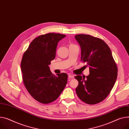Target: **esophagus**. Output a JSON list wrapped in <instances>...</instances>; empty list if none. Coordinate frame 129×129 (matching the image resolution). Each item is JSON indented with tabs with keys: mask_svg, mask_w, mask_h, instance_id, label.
<instances>
[{
	"mask_svg": "<svg viewBox=\"0 0 129 129\" xmlns=\"http://www.w3.org/2000/svg\"><path fill=\"white\" fill-rule=\"evenodd\" d=\"M68 77H69V78H73L74 77V75L73 74L69 73L68 74Z\"/></svg>",
	"mask_w": 129,
	"mask_h": 129,
	"instance_id": "obj_1",
	"label": "esophagus"
}]
</instances>
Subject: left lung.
I'll list each match as a JSON object with an SVG mask.
<instances>
[{
	"mask_svg": "<svg viewBox=\"0 0 129 129\" xmlns=\"http://www.w3.org/2000/svg\"><path fill=\"white\" fill-rule=\"evenodd\" d=\"M76 40L81 48V61L89 68L86 79L81 75L76 92L81 100L88 104L100 103L107 96L117 77L118 69L109 46L102 39L88 35H77Z\"/></svg>",
	"mask_w": 129,
	"mask_h": 129,
	"instance_id": "1",
	"label": "left lung"
}]
</instances>
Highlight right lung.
Instances as JSON below:
<instances>
[{"label":"right lung","mask_w":129,"mask_h":129,"mask_svg":"<svg viewBox=\"0 0 129 129\" xmlns=\"http://www.w3.org/2000/svg\"><path fill=\"white\" fill-rule=\"evenodd\" d=\"M66 36L48 33L35 38L21 61L23 81L26 89L37 101L48 104L60 95L67 83L68 75H54L49 69L55 59L58 42Z\"/></svg>","instance_id":"1"}]
</instances>
